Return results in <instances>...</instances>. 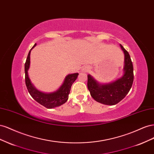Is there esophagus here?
<instances>
[{
	"mask_svg": "<svg viewBox=\"0 0 154 154\" xmlns=\"http://www.w3.org/2000/svg\"><path fill=\"white\" fill-rule=\"evenodd\" d=\"M89 69H90V68L88 67V66H83L82 67V72H88V71H89Z\"/></svg>",
	"mask_w": 154,
	"mask_h": 154,
	"instance_id": "obj_1",
	"label": "esophagus"
}]
</instances>
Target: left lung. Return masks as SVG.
I'll list each match as a JSON object with an SVG mask.
<instances>
[{"instance_id": "left-lung-1", "label": "left lung", "mask_w": 154, "mask_h": 154, "mask_svg": "<svg viewBox=\"0 0 154 154\" xmlns=\"http://www.w3.org/2000/svg\"><path fill=\"white\" fill-rule=\"evenodd\" d=\"M124 53L123 75L115 81L101 83L91 74L87 75V87L93 99L100 103L114 105L122 100L132 87L134 81V70L131 58L127 50L120 44Z\"/></svg>"}]
</instances>
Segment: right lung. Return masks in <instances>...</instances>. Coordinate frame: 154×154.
<instances>
[{
    "label": "right lung",
    "mask_w": 154,
    "mask_h": 154,
    "mask_svg": "<svg viewBox=\"0 0 154 154\" xmlns=\"http://www.w3.org/2000/svg\"><path fill=\"white\" fill-rule=\"evenodd\" d=\"M36 45V44L29 51L25 63L26 85L30 95L36 101L47 109H53L64 104L67 101L71 86L76 80L78 73L67 74L65 78L62 85L54 92H44L38 90L35 87L33 83H32L28 74V71L30 67L31 51Z\"/></svg>",
    "instance_id": "1"
}]
</instances>
